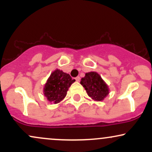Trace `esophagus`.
<instances>
[{"instance_id":"34e87169","label":"esophagus","mask_w":152,"mask_h":152,"mask_svg":"<svg viewBox=\"0 0 152 152\" xmlns=\"http://www.w3.org/2000/svg\"><path fill=\"white\" fill-rule=\"evenodd\" d=\"M75 79H76V81L78 82V81H80V77H79V76H77V77L75 78Z\"/></svg>"}]
</instances>
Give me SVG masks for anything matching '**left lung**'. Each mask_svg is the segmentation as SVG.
Wrapping results in <instances>:
<instances>
[{
    "instance_id": "8db88e82",
    "label": "left lung",
    "mask_w": 152,
    "mask_h": 152,
    "mask_svg": "<svg viewBox=\"0 0 152 152\" xmlns=\"http://www.w3.org/2000/svg\"><path fill=\"white\" fill-rule=\"evenodd\" d=\"M81 84L84 87L88 96L94 101L101 102L109 94L107 84L96 72H88L81 78Z\"/></svg>"
}]
</instances>
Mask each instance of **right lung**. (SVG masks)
Wrapping results in <instances>:
<instances>
[{
	"mask_svg": "<svg viewBox=\"0 0 152 152\" xmlns=\"http://www.w3.org/2000/svg\"><path fill=\"white\" fill-rule=\"evenodd\" d=\"M70 75L56 69L51 73L43 88V94L50 103L58 104L66 97L67 91L74 82Z\"/></svg>",
	"mask_w": 152,
	"mask_h": 152,
	"instance_id": "obj_1",
	"label": "right lung"
}]
</instances>
